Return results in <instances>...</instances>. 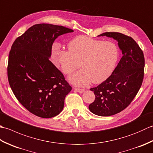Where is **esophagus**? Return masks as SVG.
<instances>
[{
	"instance_id": "34e87169",
	"label": "esophagus",
	"mask_w": 153,
	"mask_h": 153,
	"mask_svg": "<svg viewBox=\"0 0 153 153\" xmlns=\"http://www.w3.org/2000/svg\"><path fill=\"white\" fill-rule=\"evenodd\" d=\"M74 89L76 91L78 92V93H83L84 91H85V90H84L83 89H80V88H76V87H74Z\"/></svg>"
}]
</instances>
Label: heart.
<instances>
[{
  "mask_svg": "<svg viewBox=\"0 0 153 153\" xmlns=\"http://www.w3.org/2000/svg\"><path fill=\"white\" fill-rule=\"evenodd\" d=\"M68 51H53L62 71L69 75L81 66L82 70L69 77L74 85L85 86L103 82L111 75L118 58V49L110 41L79 35L70 41ZM81 64H80V63Z\"/></svg>",
  "mask_w": 153,
  "mask_h": 153,
  "instance_id": "heart-1",
  "label": "heart"
}]
</instances>
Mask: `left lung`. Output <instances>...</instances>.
<instances>
[{
    "mask_svg": "<svg viewBox=\"0 0 153 153\" xmlns=\"http://www.w3.org/2000/svg\"><path fill=\"white\" fill-rule=\"evenodd\" d=\"M118 41L122 57L111 76L90 90L95 95L90 104V111L100 116L114 115L124 110L135 98L142 85L145 58L137 43L131 37L118 32H106L98 35Z\"/></svg>",
    "mask_w": 153,
    "mask_h": 153,
    "instance_id": "8db88e82",
    "label": "left lung"
}]
</instances>
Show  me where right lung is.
<instances>
[{
  "mask_svg": "<svg viewBox=\"0 0 153 153\" xmlns=\"http://www.w3.org/2000/svg\"><path fill=\"white\" fill-rule=\"evenodd\" d=\"M73 31L61 25L35 24L16 39L10 51V86L18 101L41 118L59 114L65 97L71 90L62 73L49 58L54 40Z\"/></svg>",
  "mask_w": 153,
  "mask_h": 153,
  "instance_id": "1",
  "label": "right lung"
}]
</instances>
